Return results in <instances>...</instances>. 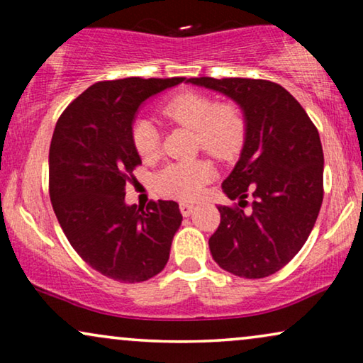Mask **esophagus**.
<instances>
[{
  "mask_svg": "<svg viewBox=\"0 0 363 363\" xmlns=\"http://www.w3.org/2000/svg\"><path fill=\"white\" fill-rule=\"evenodd\" d=\"M195 210H196V206L191 205V203H182V205H180V211H182L183 216L193 215V211H195Z\"/></svg>",
  "mask_w": 363,
  "mask_h": 363,
  "instance_id": "esophagus-1",
  "label": "esophagus"
}]
</instances>
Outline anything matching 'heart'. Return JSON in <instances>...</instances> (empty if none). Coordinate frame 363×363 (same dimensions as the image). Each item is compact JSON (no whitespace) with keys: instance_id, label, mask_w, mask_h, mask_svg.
<instances>
[{"instance_id":"1","label":"heart","mask_w":363,"mask_h":363,"mask_svg":"<svg viewBox=\"0 0 363 363\" xmlns=\"http://www.w3.org/2000/svg\"><path fill=\"white\" fill-rule=\"evenodd\" d=\"M170 121L193 128L196 143L213 155L226 158L240 148L245 137V118L233 104H218L210 96L195 91L178 92L162 106ZM132 142L138 155L150 158L158 150V132L148 118H138L132 127ZM215 175L208 160H182L168 163L157 175V186L168 196L195 200Z\"/></svg>"}]
</instances>
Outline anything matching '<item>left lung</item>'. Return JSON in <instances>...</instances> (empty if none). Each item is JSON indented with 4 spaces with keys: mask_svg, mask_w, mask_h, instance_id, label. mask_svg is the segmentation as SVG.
Listing matches in <instances>:
<instances>
[{
    "mask_svg": "<svg viewBox=\"0 0 363 363\" xmlns=\"http://www.w3.org/2000/svg\"><path fill=\"white\" fill-rule=\"evenodd\" d=\"M240 106L245 140L223 193L241 208L218 206L221 223L208 245L221 269L261 279L284 267L309 238L324 198L319 132L284 87L262 79L193 77ZM253 198L250 212L242 210Z\"/></svg>",
    "mask_w": 363,
    "mask_h": 363,
    "instance_id": "8db88e82",
    "label": "left lung"
}]
</instances>
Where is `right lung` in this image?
<instances>
[{
	"label": "right lung",
	"mask_w": 363,
	"mask_h": 363,
	"mask_svg": "<svg viewBox=\"0 0 363 363\" xmlns=\"http://www.w3.org/2000/svg\"><path fill=\"white\" fill-rule=\"evenodd\" d=\"M185 77L97 82L59 117L49 148V195L64 235L92 269L121 282H142L165 267L182 225L177 201L125 203L140 165L132 127L148 99Z\"/></svg>",
	"instance_id": "1"
}]
</instances>
